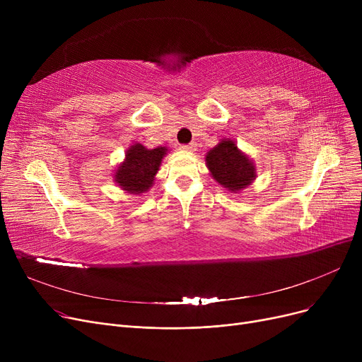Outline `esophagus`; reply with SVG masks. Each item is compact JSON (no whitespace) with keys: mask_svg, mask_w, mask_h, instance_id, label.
Wrapping results in <instances>:
<instances>
[{"mask_svg":"<svg viewBox=\"0 0 362 362\" xmlns=\"http://www.w3.org/2000/svg\"><path fill=\"white\" fill-rule=\"evenodd\" d=\"M180 149H183V151H194V149H195V144H187V145H180Z\"/></svg>","mask_w":362,"mask_h":362,"instance_id":"34e87169","label":"esophagus"}]
</instances>
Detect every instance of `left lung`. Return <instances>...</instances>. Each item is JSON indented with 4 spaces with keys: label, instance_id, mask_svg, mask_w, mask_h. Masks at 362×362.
Instances as JSON below:
<instances>
[{
    "label": "left lung",
    "instance_id": "left-lung-1",
    "mask_svg": "<svg viewBox=\"0 0 362 362\" xmlns=\"http://www.w3.org/2000/svg\"><path fill=\"white\" fill-rule=\"evenodd\" d=\"M213 177L232 192L248 186L255 177V168L233 141H221L205 157Z\"/></svg>",
    "mask_w": 362,
    "mask_h": 362
}]
</instances>
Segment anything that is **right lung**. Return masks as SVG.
Segmentation results:
<instances>
[{
  "instance_id": "right-lung-1",
  "label": "right lung",
  "mask_w": 362,
  "mask_h": 362,
  "mask_svg": "<svg viewBox=\"0 0 362 362\" xmlns=\"http://www.w3.org/2000/svg\"><path fill=\"white\" fill-rule=\"evenodd\" d=\"M165 148L160 146L156 149H146L144 145L136 144L130 146L126 152V160L119 165L116 182L124 191L132 194L146 192L154 182V176L160 170L163 157L165 156Z\"/></svg>"
}]
</instances>
